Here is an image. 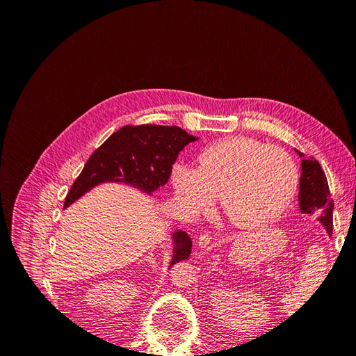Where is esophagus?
<instances>
[{"label":"esophagus","instance_id":"1","mask_svg":"<svg viewBox=\"0 0 356 356\" xmlns=\"http://www.w3.org/2000/svg\"><path fill=\"white\" fill-rule=\"evenodd\" d=\"M211 234L209 233H207V232H203L200 236H199V246H202V248H207L209 243H211Z\"/></svg>","mask_w":356,"mask_h":356}]
</instances>
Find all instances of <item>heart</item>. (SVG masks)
<instances>
[{"label": "heart", "mask_w": 356, "mask_h": 356, "mask_svg": "<svg viewBox=\"0 0 356 356\" xmlns=\"http://www.w3.org/2000/svg\"><path fill=\"white\" fill-rule=\"evenodd\" d=\"M174 186L188 213L209 211L217 196L241 229L260 227L282 213L298 188V165L286 149L250 136H230L202 149L199 168L178 163Z\"/></svg>", "instance_id": "obj_1"}]
</instances>
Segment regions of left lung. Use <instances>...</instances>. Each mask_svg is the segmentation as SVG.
<instances>
[{
  "label": "left lung",
  "mask_w": 356,
  "mask_h": 356,
  "mask_svg": "<svg viewBox=\"0 0 356 356\" xmlns=\"http://www.w3.org/2000/svg\"><path fill=\"white\" fill-rule=\"evenodd\" d=\"M300 156H303L297 152ZM301 178L298 203L303 213H316L318 220L324 224L328 234H332V208L334 202L330 195L327 177L318 160L305 159L301 161Z\"/></svg>",
  "instance_id": "1"
}]
</instances>
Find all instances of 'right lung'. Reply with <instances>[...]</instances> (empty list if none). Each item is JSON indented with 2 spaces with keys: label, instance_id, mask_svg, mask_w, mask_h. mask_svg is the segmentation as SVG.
<instances>
[{
  "label": "right lung",
  "instance_id": "right-lung-1",
  "mask_svg": "<svg viewBox=\"0 0 356 356\" xmlns=\"http://www.w3.org/2000/svg\"><path fill=\"white\" fill-rule=\"evenodd\" d=\"M193 141L196 138L178 126H123L86 161L68 191L63 208L104 181H122L153 193L166 184L178 153ZM174 239L175 251L170 266L187 260L191 252V239L186 232L174 233Z\"/></svg>",
  "mask_w": 356,
  "mask_h": 356
}]
</instances>
